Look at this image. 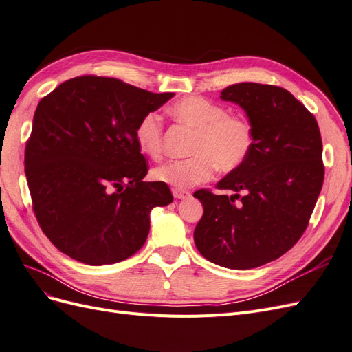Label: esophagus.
Segmentation results:
<instances>
[{
  "label": "esophagus",
  "instance_id": "esophagus-1",
  "mask_svg": "<svg viewBox=\"0 0 352 352\" xmlns=\"http://www.w3.org/2000/svg\"><path fill=\"white\" fill-rule=\"evenodd\" d=\"M172 192H173V197L177 198V199H185V198L190 197V194L188 192V190H185V189H176V188H173Z\"/></svg>",
  "mask_w": 352,
  "mask_h": 352
}]
</instances>
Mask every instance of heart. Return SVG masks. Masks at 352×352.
<instances>
[{
  "label": "heart",
  "instance_id": "obj_1",
  "mask_svg": "<svg viewBox=\"0 0 352 352\" xmlns=\"http://www.w3.org/2000/svg\"><path fill=\"white\" fill-rule=\"evenodd\" d=\"M173 119L194 131L189 153L192 157L172 160L153 170L158 182L176 189L192 188L207 182L219 167L235 172L250 158L255 135L252 124L241 116L228 114L220 104L202 97H185L168 109ZM135 141L140 151L150 158L163 153V123L157 113H146L138 122Z\"/></svg>",
  "mask_w": 352,
  "mask_h": 352
}]
</instances>
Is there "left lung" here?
<instances>
[{
    "label": "left lung",
    "mask_w": 352,
    "mask_h": 352,
    "mask_svg": "<svg viewBox=\"0 0 352 352\" xmlns=\"http://www.w3.org/2000/svg\"><path fill=\"white\" fill-rule=\"evenodd\" d=\"M247 113L255 135L242 167L199 189L204 214L194 232L198 251L221 267L248 270L279 258L300 241L323 186V145L316 117L274 85L243 82L221 91Z\"/></svg>",
    "instance_id": "left-lung-1"
}]
</instances>
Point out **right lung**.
Segmentation results:
<instances>
[{"label":"right lung","instance_id":"add662e5","mask_svg":"<svg viewBox=\"0 0 352 352\" xmlns=\"http://www.w3.org/2000/svg\"><path fill=\"white\" fill-rule=\"evenodd\" d=\"M173 95L89 74L39 101L25 173L39 226L61 252L102 265L141 250L151 210L173 195L166 184L144 182L148 166L135 129Z\"/></svg>","mask_w":352,"mask_h":352}]
</instances>
